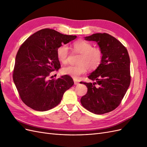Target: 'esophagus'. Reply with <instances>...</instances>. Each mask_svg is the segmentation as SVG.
I'll use <instances>...</instances> for the list:
<instances>
[{"label": "esophagus", "instance_id": "1", "mask_svg": "<svg viewBox=\"0 0 147 147\" xmlns=\"http://www.w3.org/2000/svg\"><path fill=\"white\" fill-rule=\"evenodd\" d=\"M74 84H75V85H77V84H79V82L77 80H74Z\"/></svg>", "mask_w": 147, "mask_h": 147}]
</instances>
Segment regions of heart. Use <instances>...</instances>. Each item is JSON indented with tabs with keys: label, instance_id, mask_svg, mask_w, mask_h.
I'll return each instance as SVG.
<instances>
[{
	"label": "heart",
	"instance_id": "obj_1",
	"mask_svg": "<svg viewBox=\"0 0 147 147\" xmlns=\"http://www.w3.org/2000/svg\"><path fill=\"white\" fill-rule=\"evenodd\" d=\"M74 51L80 54L77 65H68L62 69V72L74 79H78L80 75L85 74L88 69L90 70L96 69L102 63V52L99 48L92 47L90 42L78 40L74 43ZM69 47L67 45H62L57 49V59L61 63H65L67 61Z\"/></svg>",
	"mask_w": 147,
	"mask_h": 147
}]
</instances>
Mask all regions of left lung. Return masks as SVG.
<instances>
[{
	"label": "left lung",
	"mask_w": 147,
	"mask_h": 147,
	"mask_svg": "<svg viewBox=\"0 0 147 147\" xmlns=\"http://www.w3.org/2000/svg\"><path fill=\"white\" fill-rule=\"evenodd\" d=\"M84 39L97 42L103 56L100 65L88 77L96 82H82L88 91L81 104L94 114L108 113L120 104L130 85L129 56L123 44L108 34H94Z\"/></svg>",
	"instance_id": "1"
}]
</instances>
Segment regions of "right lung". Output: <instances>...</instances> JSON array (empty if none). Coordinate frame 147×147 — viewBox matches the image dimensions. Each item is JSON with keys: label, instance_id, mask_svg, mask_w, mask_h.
<instances>
[{"label": "right lung", "instance_id": "obj_1", "mask_svg": "<svg viewBox=\"0 0 147 147\" xmlns=\"http://www.w3.org/2000/svg\"><path fill=\"white\" fill-rule=\"evenodd\" d=\"M76 38L43 29L22 44L16 56L13 79L26 105L41 112L50 110L60 103L65 91L73 86V80L67 75L56 80H50L49 76L61 67L57 48Z\"/></svg>", "mask_w": 147, "mask_h": 147}]
</instances>
